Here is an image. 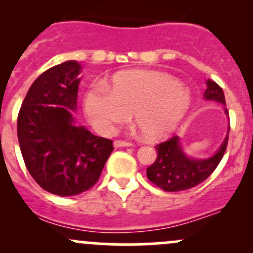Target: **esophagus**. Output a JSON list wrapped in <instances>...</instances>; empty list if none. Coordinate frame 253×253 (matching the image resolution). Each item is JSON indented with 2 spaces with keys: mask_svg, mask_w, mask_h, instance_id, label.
<instances>
[{
  "mask_svg": "<svg viewBox=\"0 0 253 253\" xmlns=\"http://www.w3.org/2000/svg\"><path fill=\"white\" fill-rule=\"evenodd\" d=\"M132 143L129 142H125V141H115L114 142V147L115 148H121V147H131Z\"/></svg>",
  "mask_w": 253,
  "mask_h": 253,
  "instance_id": "esophagus-1",
  "label": "esophagus"
}]
</instances>
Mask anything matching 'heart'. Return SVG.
I'll return each mask as SVG.
<instances>
[{
  "label": "heart",
  "instance_id": "b5f03b06",
  "mask_svg": "<svg viewBox=\"0 0 253 253\" xmlns=\"http://www.w3.org/2000/svg\"><path fill=\"white\" fill-rule=\"evenodd\" d=\"M192 104L190 89L172 76L158 71L131 70L116 73L110 88L95 82L83 96V109L91 126L100 133L114 132L128 121L131 112L143 136L158 141L185 119Z\"/></svg>",
  "mask_w": 253,
  "mask_h": 253
}]
</instances>
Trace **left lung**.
<instances>
[{
  "instance_id": "left-lung-1",
  "label": "left lung",
  "mask_w": 253,
  "mask_h": 253,
  "mask_svg": "<svg viewBox=\"0 0 253 253\" xmlns=\"http://www.w3.org/2000/svg\"><path fill=\"white\" fill-rule=\"evenodd\" d=\"M206 84L207 89L203 98L206 100L220 103L221 105H224L226 116H229L225 108L226 103L223 89L211 79H208ZM229 129H230V125H229L226 137L215 154L206 159H195L186 155L181 147L178 136H174L169 141L158 144L155 147L158 152L157 160L147 169V176L149 181L167 192L185 191L200 185L206 178L209 177V175L215 170V168L220 163L225 153L226 145H228Z\"/></svg>"
}]
</instances>
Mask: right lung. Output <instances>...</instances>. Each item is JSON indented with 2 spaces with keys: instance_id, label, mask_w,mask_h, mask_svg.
<instances>
[{
  "instance_id": "right-lung-1",
  "label": "right lung",
  "mask_w": 253,
  "mask_h": 253,
  "mask_svg": "<svg viewBox=\"0 0 253 253\" xmlns=\"http://www.w3.org/2000/svg\"><path fill=\"white\" fill-rule=\"evenodd\" d=\"M82 66L66 61L48 68L28 90L17 121L25 167L38 185L61 197L93 187L114 150L111 139L77 124Z\"/></svg>"
}]
</instances>
